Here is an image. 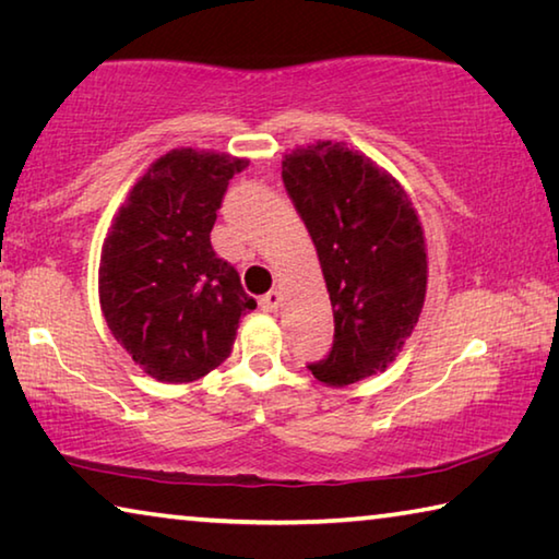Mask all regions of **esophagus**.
Returning a JSON list of instances; mask_svg holds the SVG:
<instances>
[{"label":"esophagus","mask_w":559,"mask_h":559,"mask_svg":"<svg viewBox=\"0 0 559 559\" xmlns=\"http://www.w3.org/2000/svg\"><path fill=\"white\" fill-rule=\"evenodd\" d=\"M261 308L266 310V313H271V310H276L278 308V302H281V293L278 290H269L266 296H261Z\"/></svg>","instance_id":"esophagus-1"}]
</instances>
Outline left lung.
<instances>
[{"label": "left lung", "instance_id": "1", "mask_svg": "<svg viewBox=\"0 0 559 559\" xmlns=\"http://www.w3.org/2000/svg\"><path fill=\"white\" fill-rule=\"evenodd\" d=\"M283 185L316 243L335 335L316 380L345 386L400 355L427 296V246L392 175L345 143L320 140L283 159Z\"/></svg>", "mask_w": 559, "mask_h": 559}]
</instances>
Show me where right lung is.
Segmentation results:
<instances>
[{"label": "right lung", "mask_w": 559, "mask_h": 559, "mask_svg": "<svg viewBox=\"0 0 559 559\" xmlns=\"http://www.w3.org/2000/svg\"><path fill=\"white\" fill-rule=\"evenodd\" d=\"M246 159L169 150L130 189L103 241L98 290L112 337L159 382H194L231 353L257 308L212 249L229 179Z\"/></svg>", "instance_id": "right-lung-1"}]
</instances>
